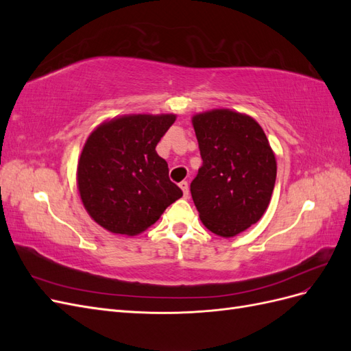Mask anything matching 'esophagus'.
<instances>
[{"instance_id": "esophagus-1", "label": "esophagus", "mask_w": 351, "mask_h": 351, "mask_svg": "<svg viewBox=\"0 0 351 351\" xmlns=\"http://www.w3.org/2000/svg\"><path fill=\"white\" fill-rule=\"evenodd\" d=\"M180 187H182V190H183V196L187 199V197H189V195H190V190H189V183H187V182L180 183Z\"/></svg>"}]
</instances>
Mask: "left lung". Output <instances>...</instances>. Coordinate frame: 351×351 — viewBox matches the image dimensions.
Returning <instances> with one entry per match:
<instances>
[{
    "label": "left lung",
    "instance_id": "left-lung-1",
    "mask_svg": "<svg viewBox=\"0 0 351 351\" xmlns=\"http://www.w3.org/2000/svg\"><path fill=\"white\" fill-rule=\"evenodd\" d=\"M202 167L190 192L204 226L232 237L267 210L277 161L262 127L252 117L214 110L193 117Z\"/></svg>",
    "mask_w": 351,
    "mask_h": 351
}]
</instances>
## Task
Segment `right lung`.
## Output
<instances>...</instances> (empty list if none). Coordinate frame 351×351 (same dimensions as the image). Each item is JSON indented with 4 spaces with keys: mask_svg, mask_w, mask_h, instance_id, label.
Segmentation results:
<instances>
[{
    "mask_svg": "<svg viewBox=\"0 0 351 351\" xmlns=\"http://www.w3.org/2000/svg\"><path fill=\"white\" fill-rule=\"evenodd\" d=\"M176 115H124L104 123L83 146L79 193L89 215L115 234L136 236L183 196L155 151Z\"/></svg>",
    "mask_w": 351,
    "mask_h": 351,
    "instance_id": "obj_1",
    "label": "right lung"
}]
</instances>
